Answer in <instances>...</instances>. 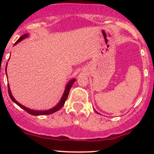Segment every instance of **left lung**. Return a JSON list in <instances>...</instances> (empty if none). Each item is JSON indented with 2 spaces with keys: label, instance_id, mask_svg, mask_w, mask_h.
Instances as JSON below:
<instances>
[{
  "label": "left lung",
  "instance_id": "left-lung-1",
  "mask_svg": "<svg viewBox=\"0 0 154 154\" xmlns=\"http://www.w3.org/2000/svg\"><path fill=\"white\" fill-rule=\"evenodd\" d=\"M97 112V113H98V112ZM98 114H99V113H98Z\"/></svg>",
  "mask_w": 154,
  "mask_h": 154
}]
</instances>
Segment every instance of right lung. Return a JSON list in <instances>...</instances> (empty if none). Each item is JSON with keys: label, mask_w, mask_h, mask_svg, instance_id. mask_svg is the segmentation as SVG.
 Here are the masks:
<instances>
[{"label": "right lung", "mask_w": 154, "mask_h": 154, "mask_svg": "<svg viewBox=\"0 0 154 154\" xmlns=\"http://www.w3.org/2000/svg\"><path fill=\"white\" fill-rule=\"evenodd\" d=\"M28 36H29V35L27 33L24 34L23 35H21V36L20 37V38H18V40H17L16 42L15 43V45L16 44H18V42H20L21 41H22V40L24 39L25 38L28 37ZM6 73H7V66H6ZM75 80H76L75 79L73 78V79H71V80H70L69 82H68V83H67V85H66V88H65L64 93H63V96H62L61 99H60V102H59V103H57V104L55 106H54L53 108L49 109H47V110H34V109H29V108H27V107L23 106L22 104H21L20 103H18V102L17 101V100H15V98H14V97L12 96V92H11V91H10V85L8 84L9 95H10L11 100H12V101L14 102V103H15L17 105H18V106H20L21 108H22L23 109L25 110L26 112H27L29 114L32 115V116H44V115H50V114H52V113H54V112H56L58 111V110H60V109L62 108V107L64 106L65 102H66V99H67V97L68 96V94H69L70 89H71V86H72L73 83H74V81H75Z\"/></svg>", "instance_id": "add662e5"}]
</instances>
